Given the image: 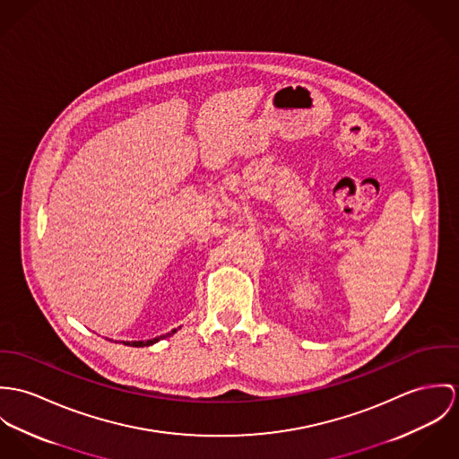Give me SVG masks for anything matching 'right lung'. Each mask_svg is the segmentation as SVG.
Here are the masks:
<instances>
[{"mask_svg": "<svg viewBox=\"0 0 459 459\" xmlns=\"http://www.w3.org/2000/svg\"><path fill=\"white\" fill-rule=\"evenodd\" d=\"M176 331H178V329H172L170 333H167V334H163V336H158V338H153V340H146V342H126L125 345H130V347H150V345H153V343H156V342H160L161 338L172 336Z\"/></svg>", "mask_w": 459, "mask_h": 459, "instance_id": "right-lung-1", "label": "right lung"}]
</instances>
